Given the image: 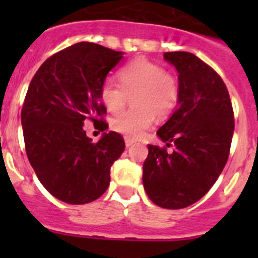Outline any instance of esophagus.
<instances>
[{
    "mask_svg": "<svg viewBox=\"0 0 258 258\" xmlns=\"http://www.w3.org/2000/svg\"><path fill=\"white\" fill-rule=\"evenodd\" d=\"M135 144L134 140L128 139V137H124V145H126V147H130V146H132Z\"/></svg>",
    "mask_w": 258,
    "mask_h": 258,
    "instance_id": "esophagus-1",
    "label": "esophagus"
}]
</instances>
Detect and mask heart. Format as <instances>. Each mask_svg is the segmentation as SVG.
<instances>
[{"instance_id": "1", "label": "heart", "mask_w": 258, "mask_h": 258, "mask_svg": "<svg viewBox=\"0 0 258 258\" xmlns=\"http://www.w3.org/2000/svg\"><path fill=\"white\" fill-rule=\"evenodd\" d=\"M118 83L106 80L100 88L101 102L111 113H117L132 98L135 108L117 114L112 128L130 139H140L152 124L155 116L166 118L178 102V82L162 66L146 58H137L122 67Z\"/></svg>"}]
</instances>
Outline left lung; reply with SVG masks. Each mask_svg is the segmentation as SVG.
<instances>
[{"mask_svg": "<svg viewBox=\"0 0 258 258\" xmlns=\"http://www.w3.org/2000/svg\"><path fill=\"white\" fill-rule=\"evenodd\" d=\"M163 58L177 70L179 97L157 136L173 151L148 145L142 181L153 204L178 210L202 199L217 181L235 121L227 87L209 64L189 52H166Z\"/></svg>", "mask_w": 258, "mask_h": 258, "instance_id": "1", "label": "left lung"}]
</instances>
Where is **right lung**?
<instances>
[{
    "mask_svg": "<svg viewBox=\"0 0 258 258\" xmlns=\"http://www.w3.org/2000/svg\"><path fill=\"white\" fill-rule=\"evenodd\" d=\"M101 45L80 42L46 59L28 87L21 112L26 153L36 176L59 201L85 205L102 196L110 186L111 166L124 151L117 132H103L92 142L85 121L107 123L100 88L123 58Z\"/></svg>",
    "mask_w": 258,
    "mask_h": 258,
    "instance_id": "right-lung-1",
    "label": "right lung"
}]
</instances>
